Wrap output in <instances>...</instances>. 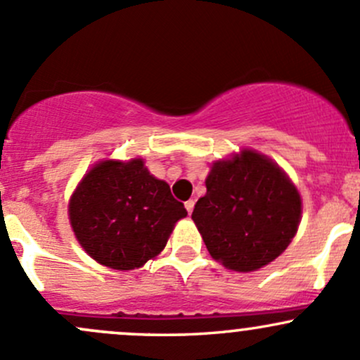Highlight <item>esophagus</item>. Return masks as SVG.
Here are the masks:
<instances>
[{
    "label": "esophagus",
    "mask_w": 360,
    "mask_h": 360,
    "mask_svg": "<svg viewBox=\"0 0 360 360\" xmlns=\"http://www.w3.org/2000/svg\"><path fill=\"white\" fill-rule=\"evenodd\" d=\"M184 207H186L188 214H191L193 209H195V202H193V200H188V202H184Z\"/></svg>",
    "instance_id": "1"
}]
</instances>
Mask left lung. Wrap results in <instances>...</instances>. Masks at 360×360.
<instances>
[{"mask_svg": "<svg viewBox=\"0 0 360 360\" xmlns=\"http://www.w3.org/2000/svg\"><path fill=\"white\" fill-rule=\"evenodd\" d=\"M205 186L191 219L212 259L228 269L252 272L267 266L297 234L300 193L266 155L243 148L214 162Z\"/></svg>", "mask_w": 360, "mask_h": 360, "instance_id": "8db88e82", "label": "left lung"}]
</instances>
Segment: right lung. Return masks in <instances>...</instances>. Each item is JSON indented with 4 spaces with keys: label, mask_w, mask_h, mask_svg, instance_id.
<instances>
[{
    "label": "right lung",
    "mask_w": 360,
    "mask_h": 360,
    "mask_svg": "<svg viewBox=\"0 0 360 360\" xmlns=\"http://www.w3.org/2000/svg\"><path fill=\"white\" fill-rule=\"evenodd\" d=\"M188 212L143 158L101 160L72 193L69 219L91 259L117 271L145 266L167 245Z\"/></svg>",
    "instance_id": "right-lung-1"
}]
</instances>
